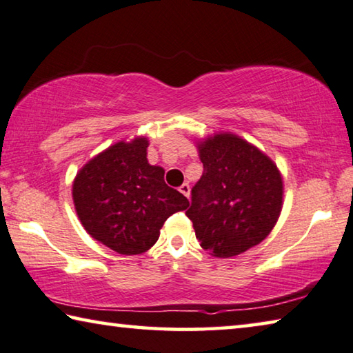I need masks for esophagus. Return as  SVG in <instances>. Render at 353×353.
I'll list each match as a JSON object with an SVG mask.
<instances>
[{
	"label": "esophagus",
	"mask_w": 353,
	"mask_h": 353,
	"mask_svg": "<svg viewBox=\"0 0 353 353\" xmlns=\"http://www.w3.org/2000/svg\"><path fill=\"white\" fill-rule=\"evenodd\" d=\"M180 192L183 194V195H186V197L189 199V195H190V186L188 183H183L181 186H180Z\"/></svg>",
	"instance_id": "obj_1"
}]
</instances>
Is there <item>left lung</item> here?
<instances>
[{
    "label": "left lung",
    "instance_id": "1",
    "mask_svg": "<svg viewBox=\"0 0 353 353\" xmlns=\"http://www.w3.org/2000/svg\"><path fill=\"white\" fill-rule=\"evenodd\" d=\"M197 147L203 175L192 188L186 216L210 255H241L268 238L279 221L281 173L268 154L231 132L208 136Z\"/></svg>",
    "mask_w": 353,
    "mask_h": 353
}]
</instances>
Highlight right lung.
Masks as SVG:
<instances>
[{
    "mask_svg": "<svg viewBox=\"0 0 353 353\" xmlns=\"http://www.w3.org/2000/svg\"><path fill=\"white\" fill-rule=\"evenodd\" d=\"M147 137L120 141L92 158L73 181V203L84 230L120 255L152 248L172 214L189 200L148 164Z\"/></svg>",
    "mask_w": 353,
    "mask_h": 353,
    "instance_id": "add662e5",
    "label": "right lung"
}]
</instances>
